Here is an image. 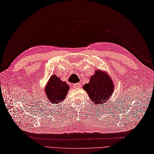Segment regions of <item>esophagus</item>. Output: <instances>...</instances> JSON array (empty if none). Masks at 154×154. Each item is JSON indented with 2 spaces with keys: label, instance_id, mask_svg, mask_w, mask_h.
<instances>
[{
  "label": "esophagus",
  "instance_id": "esophagus-1",
  "mask_svg": "<svg viewBox=\"0 0 154 154\" xmlns=\"http://www.w3.org/2000/svg\"><path fill=\"white\" fill-rule=\"evenodd\" d=\"M73 87L74 88H81V84L80 83H76L73 84Z\"/></svg>",
  "mask_w": 154,
  "mask_h": 154
}]
</instances>
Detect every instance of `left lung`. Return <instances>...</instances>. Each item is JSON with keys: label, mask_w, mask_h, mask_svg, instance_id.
<instances>
[{"label": "left lung", "mask_w": 154, "mask_h": 154, "mask_svg": "<svg viewBox=\"0 0 154 154\" xmlns=\"http://www.w3.org/2000/svg\"><path fill=\"white\" fill-rule=\"evenodd\" d=\"M83 88L93 102L100 105L109 101L108 99L113 93L114 84L107 74L97 70L90 78L89 83L85 84Z\"/></svg>", "instance_id": "8db88e82"}]
</instances>
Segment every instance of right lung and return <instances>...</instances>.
Returning <instances> with one entry per match:
<instances>
[{"mask_svg": "<svg viewBox=\"0 0 154 154\" xmlns=\"http://www.w3.org/2000/svg\"><path fill=\"white\" fill-rule=\"evenodd\" d=\"M69 86L65 82H63L57 76L53 75L49 80L46 87L48 99L53 104H57L65 99Z\"/></svg>", "mask_w": 154, "mask_h": 154, "instance_id": "add662e5", "label": "right lung"}]
</instances>
